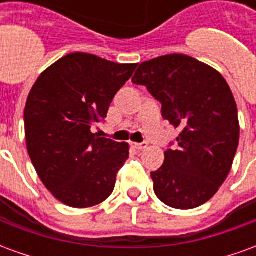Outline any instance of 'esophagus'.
Returning a JSON list of instances; mask_svg holds the SVG:
<instances>
[{
    "instance_id": "esophagus-1",
    "label": "esophagus",
    "mask_w": 256,
    "mask_h": 256,
    "mask_svg": "<svg viewBox=\"0 0 256 256\" xmlns=\"http://www.w3.org/2000/svg\"><path fill=\"white\" fill-rule=\"evenodd\" d=\"M146 146H148V145H146V142H141V144H134V148H136V150H145Z\"/></svg>"
}]
</instances>
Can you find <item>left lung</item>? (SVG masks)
Returning a JSON list of instances; mask_svg holds the SVG:
<instances>
[{
  "mask_svg": "<svg viewBox=\"0 0 256 256\" xmlns=\"http://www.w3.org/2000/svg\"><path fill=\"white\" fill-rule=\"evenodd\" d=\"M133 84L162 104V116L180 130L177 145L150 172L154 190L172 208H196L218 192L230 172L240 137L234 97L216 70L185 54L140 64Z\"/></svg>",
  "mask_w": 256,
  "mask_h": 256,
  "instance_id": "1",
  "label": "left lung"
}]
</instances>
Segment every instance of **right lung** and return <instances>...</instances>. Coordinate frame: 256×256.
Here are the masks:
<instances>
[{"label": "right lung", "mask_w": 256, "mask_h": 256, "mask_svg": "<svg viewBox=\"0 0 256 256\" xmlns=\"http://www.w3.org/2000/svg\"><path fill=\"white\" fill-rule=\"evenodd\" d=\"M137 64L70 53L36 79L24 108L27 150L54 198L74 208L102 203L128 158V142L92 133Z\"/></svg>", "instance_id": "1"}]
</instances>
